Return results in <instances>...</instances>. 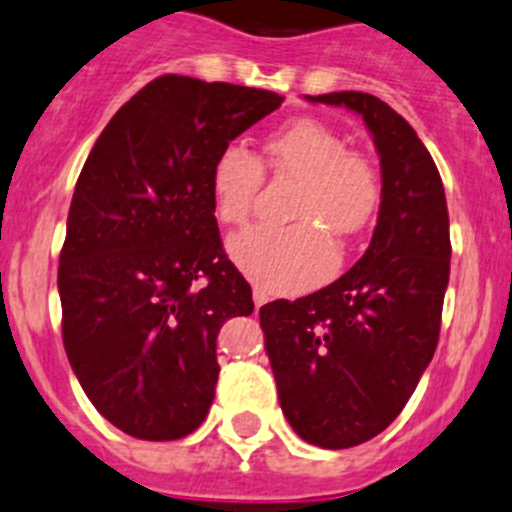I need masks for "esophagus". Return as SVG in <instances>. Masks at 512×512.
<instances>
[{
    "label": "esophagus",
    "instance_id": "1",
    "mask_svg": "<svg viewBox=\"0 0 512 512\" xmlns=\"http://www.w3.org/2000/svg\"><path fill=\"white\" fill-rule=\"evenodd\" d=\"M252 300H255V308H262V305L267 303V295L262 293L260 288H255V293H252Z\"/></svg>",
    "mask_w": 512,
    "mask_h": 512
}]
</instances>
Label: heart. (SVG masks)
<instances>
[{
	"label": "heart",
	"mask_w": 512,
	"mask_h": 512,
	"mask_svg": "<svg viewBox=\"0 0 512 512\" xmlns=\"http://www.w3.org/2000/svg\"><path fill=\"white\" fill-rule=\"evenodd\" d=\"M262 166L272 176L300 181L290 204V227H250L229 240V257L265 293H298L331 272L341 245L371 227L381 209V176L369 159L351 154L326 123L298 118L262 143V161L245 148L219 151L209 171L214 217L227 227L250 219L262 186Z\"/></svg>",
	"instance_id": "heart-1"
}]
</instances>
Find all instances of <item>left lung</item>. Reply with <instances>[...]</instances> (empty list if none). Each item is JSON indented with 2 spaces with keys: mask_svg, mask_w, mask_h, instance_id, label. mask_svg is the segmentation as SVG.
Here are the masks:
<instances>
[{
  "mask_svg": "<svg viewBox=\"0 0 512 512\" xmlns=\"http://www.w3.org/2000/svg\"><path fill=\"white\" fill-rule=\"evenodd\" d=\"M369 128L381 161V209L364 257L336 283L260 308L280 407L300 439L346 450L384 432L437 348L450 283V214L417 131L376 95H305Z\"/></svg>",
  "mask_w": 512,
  "mask_h": 512,
  "instance_id": "obj_1",
  "label": "left lung"
}]
</instances>
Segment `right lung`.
<instances>
[{"label": "right lung", "instance_id": "add662e5", "mask_svg": "<svg viewBox=\"0 0 512 512\" xmlns=\"http://www.w3.org/2000/svg\"><path fill=\"white\" fill-rule=\"evenodd\" d=\"M280 103L161 75L111 118L80 171L57 270L62 343L93 407L131 437L181 439L212 407L219 328L255 303L222 250L209 171Z\"/></svg>", "mask_w": 512, "mask_h": 512}]
</instances>
